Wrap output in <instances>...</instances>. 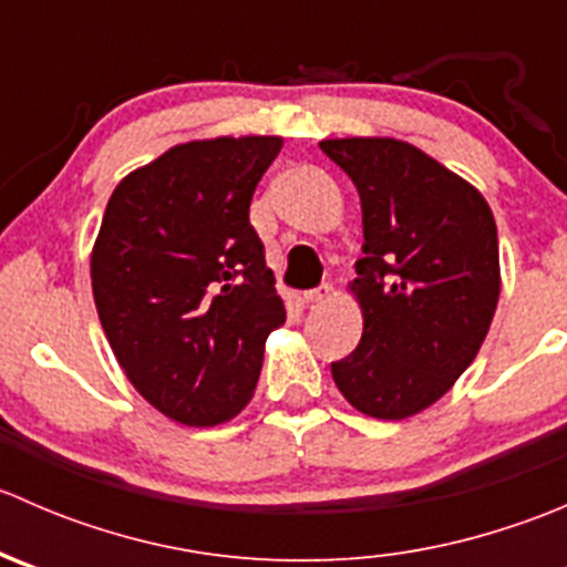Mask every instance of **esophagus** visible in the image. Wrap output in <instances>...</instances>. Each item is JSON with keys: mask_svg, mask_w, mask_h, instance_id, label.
Returning a JSON list of instances; mask_svg holds the SVG:
<instances>
[{"mask_svg": "<svg viewBox=\"0 0 567 567\" xmlns=\"http://www.w3.org/2000/svg\"><path fill=\"white\" fill-rule=\"evenodd\" d=\"M331 296H334V288H331L329 282H323V285H318V288L307 290L305 301L307 305H323V301H329Z\"/></svg>", "mask_w": 567, "mask_h": 567, "instance_id": "obj_1", "label": "esophagus"}]
</instances>
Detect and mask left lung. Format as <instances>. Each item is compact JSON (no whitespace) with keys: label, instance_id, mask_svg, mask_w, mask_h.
Instances as JSON below:
<instances>
[{"label":"left lung","instance_id":"left-lung-1","mask_svg":"<svg viewBox=\"0 0 567 567\" xmlns=\"http://www.w3.org/2000/svg\"><path fill=\"white\" fill-rule=\"evenodd\" d=\"M362 199L364 257L348 288L362 310L357 351L331 364L342 398L405 420L453 390L499 301V238L483 194L392 136L323 140Z\"/></svg>","mask_w":567,"mask_h":567}]
</instances>
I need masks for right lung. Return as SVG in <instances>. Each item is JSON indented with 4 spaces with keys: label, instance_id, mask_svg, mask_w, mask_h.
I'll return each instance as SVG.
<instances>
[{
    "label": "right lung",
    "instance_id": "add662e5",
    "mask_svg": "<svg viewBox=\"0 0 567 567\" xmlns=\"http://www.w3.org/2000/svg\"><path fill=\"white\" fill-rule=\"evenodd\" d=\"M282 136L169 147L117 183L90 255L106 340L134 390L169 420L210 427L255 394L285 305L249 225Z\"/></svg>",
    "mask_w": 567,
    "mask_h": 567
}]
</instances>
